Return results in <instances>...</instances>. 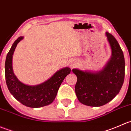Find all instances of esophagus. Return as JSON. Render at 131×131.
Listing matches in <instances>:
<instances>
[{
	"instance_id": "esophagus-1",
	"label": "esophagus",
	"mask_w": 131,
	"mask_h": 131,
	"mask_svg": "<svg viewBox=\"0 0 131 131\" xmlns=\"http://www.w3.org/2000/svg\"><path fill=\"white\" fill-rule=\"evenodd\" d=\"M77 66L78 62L76 60H71V62H70V66H71V68H74V67H76Z\"/></svg>"
}]
</instances>
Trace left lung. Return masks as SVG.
<instances>
[{"mask_svg": "<svg viewBox=\"0 0 131 131\" xmlns=\"http://www.w3.org/2000/svg\"><path fill=\"white\" fill-rule=\"evenodd\" d=\"M106 35L111 49V57L103 69L95 72L72 69L78 78L75 86L78 99L89 106H101L109 103L118 94L124 83V53L114 36L108 32Z\"/></svg>", "mask_w": 131, "mask_h": 131, "instance_id": "1", "label": "left lung"}]
</instances>
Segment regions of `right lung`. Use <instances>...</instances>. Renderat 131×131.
<instances>
[{
  "instance_id": "add662e5",
  "label": "right lung",
  "mask_w": 131,
  "mask_h": 131,
  "mask_svg": "<svg viewBox=\"0 0 131 131\" xmlns=\"http://www.w3.org/2000/svg\"><path fill=\"white\" fill-rule=\"evenodd\" d=\"M23 39V37L20 36L14 42L6 57V84L10 93L22 104L30 108H41L53 103L63 80L71 72V69L64 67L59 70L49 80L39 85L31 86L23 83L15 75L12 66L14 51L18 43Z\"/></svg>"
}]
</instances>
